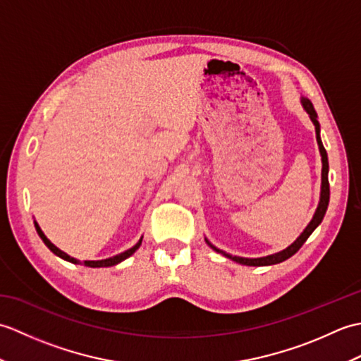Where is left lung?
Returning <instances> with one entry per match:
<instances>
[{
    "instance_id": "left-lung-1",
    "label": "left lung",
    "mask_w": 361,
    "mask_h": 361,
    "mask_svg": "<svg viewBox=\"0 0 361 361\" xmlns=\"http://www.w3.org/2000/svg\"><path fill=\"white\" fill-rule=\"evenodd\" d=\"M301 105L302 109L307 111L310 121L313 122V126H315V133H317V142H318V149L321 153V163H323V169H321V194H319V203H318V208L313 214L312 220L309 221V225L305 226L304 231L299 234L298 239L288 245L286 250H282L279 252H274V255H268L264 257H240V256H233L229 255V252H225L224 250H219L217 247H214V245L208 240L204 239L206 243L209 245V247L220 252V255H224L225 257L234 260L237 264H242V265H248V267H264V265H274V264H281L283 260H287L288 257H291L295 255V252L302 247L305 243V240L309 239L310 234L315 231V229L319 226L321 221H323L324 216H326V211H327V206H329V197H331V189H329V161H327V152L323 145V141H321V136H319V122H318V114L313 109V104L309 101L307 97L301 96Z\"/></svg>"
}]
</instances>
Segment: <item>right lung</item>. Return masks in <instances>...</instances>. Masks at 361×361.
Returning a JSON list of instances; mask_svg holds the SVG:
<instances>
[{
	"mask_svg": "<svg viewBox=\"0 0 361 361\" xmlns=\"http://www.w3.org/2000/svg\"><path fill=\"white\" fill-rule=\"evenodd\" d=\"M34 225H35V229H37V233H38V235H40V239L44 242V245L46 247H48L54 255L56 256H59V257H62L63 260H68V262H71V264H82L80 260H78V259H74V257H71V256H68L65 251H62V250H59L56 245H54L48 237L44 235V233L42 231V228L38 226V224L37 221L34 220ZM141 242H142V237L140 240L136 242V245H133L132 248L130 250H127V251H124V252H119V255H116V256H113V257H109V259H101V260H85V262H83V265L85 267H91V268H101V267H113V265H118V264H121L122 260H126L127 257H130L133 255V252L141 247Z\"/></svg>",
	"mask_w": 361,
	"mask_h": 361,
	"instance_id": "add662e5",
	"label": "right lung"
}]
</instances>
